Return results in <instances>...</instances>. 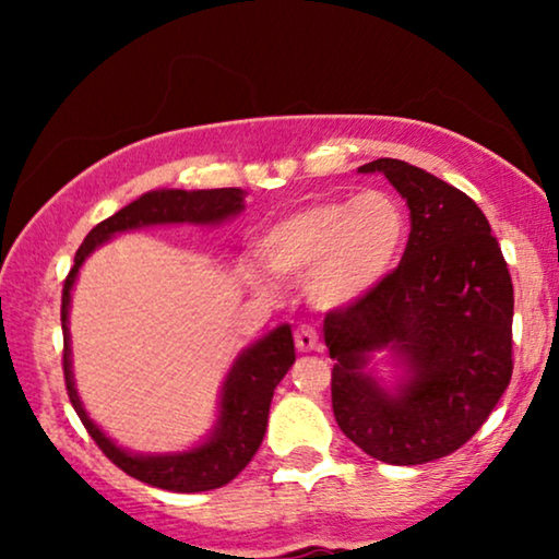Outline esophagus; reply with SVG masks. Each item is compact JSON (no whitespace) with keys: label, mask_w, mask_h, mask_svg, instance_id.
<instances>
[{"label":"esophagus","mask_w":559,"mask_h":559,"mask_svg":"<svg viewBox=\"0 0 559 559\" xmlns=\"http://www.w3.org/2000/svg\"><path fill=\"white\" fill-rule=\"evenodd\" d=\"M295 346H297V350H302V354H308V350H320V348H323V343H320L316 328H312V325H300L295 331Z\"/></svg>","instance_id":"1"}]
</instances>
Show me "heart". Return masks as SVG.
<instances>
[{
  "instance_id": "obj_1",
  "label": "heart",
  "mask_w": 559,
  "mask_h": 559,
  "mask_svg": "<svg viewBox=\"0 0 559 559\" xmlns=\"http://www.w3.org/2000/svg\"><path fill=\"white\" fill-rule=\"evenodd\" d=\"M409 221L384 190L325 198L287 213L264 234V264L293 282L310 280V300L323 310L348 308L396 270L407 247ZM249 285L272 293L262 270L249 266Z\"/></svg>"
}]
</instances>
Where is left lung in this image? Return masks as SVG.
<instances>
[{
    "label": "left lung",
    "mask_w": 559,
    "mask_h": 559,
    "mask_svg": "<svg viewBox=\"0 0 559 559\" xmlns=\"http://www.w3.org/2000/svg\"><path fill=\"white\" fill-rule=\"evenodd\" d=\"M358 173L392 182L412 231L400 266L373 293L325 316L333 415L381 463H430L465 445L507 392L514 285L484 211L463 190L392 157ZM384 347L405 369L392 390L368 371Z\"/></svg>",
    "instance_id": "1"
}]
</instances>
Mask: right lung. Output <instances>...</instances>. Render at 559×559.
Segmentation results:
<instances>
[{
    "mask_svg": "<svg viewBox=\"0 0 559 559\" xmlns=\"http://www.w3.org/2000/svg\"><path fill=\"white\" fill-rule=\"evenodd\" d=\"M243 211L241 188H213V190H150L124 209L114 213L88 231L86 239L75 251L73 266L63 285V305H60V323H63V373L66 389L71 396L75 415L81 417L96 445L104 450L109 461L142 484L178 493L211 491L226 486L247 468L251 457L262 445L266 432V417L274 389L282 377L295 364L293 328L287 323L274 328L243 348L236 358L231 371L226 373L221 389L218 419L209 440L201 445L182 450V453L142 455L119 448L111 438H106L102 427L94 425L88 412L83 409L81 396L75 392L71 371V333H68V308H71V289L79 277V270L94 249L102 247L121 231L163 224H195L216 226L228 218H236Z\"/></svg>",
    "mask_w": 559,
    "mask_h": 559,
    "instance_id": "add662e5",
    "label": "right lung"
}]
</instances>
